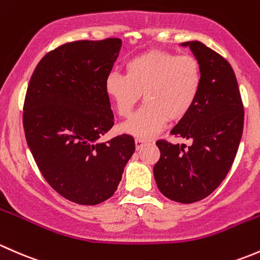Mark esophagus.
<instances>
[{
	"label": "esophagus",
	"mask_w": 260,
	"mask_h": 260,
	"mask_svg": "<svg viewBox=\"0 0 260 260\" xmlns=\"http://www.w3.org/2000/svg\"><path fill=\"white\" fill-rule=\"evenodd\" d=\"M148 143H149V140H145V139H141V138L135 139V146L138 150L143 148V146H145Z\"/></svg>",
	"instance_id": "obj_1"
}]
</instances>
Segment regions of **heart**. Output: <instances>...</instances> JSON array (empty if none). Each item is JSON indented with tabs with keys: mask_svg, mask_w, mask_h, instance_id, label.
<instances>
[{
	"mask_svg": "<svg viewBox=\"0 0 260 260\" xmlns=\"http://www.w3.org/2000/svg\"><path fill=\"white\" fill-rule=\"evenodd\" d=\"M126 75L112 71L105 79V93L120 117H129L139 100L145 105L122 126L141 139L159 133L169 121H179L194 106L203 82L200 62L191 55L152 49L125 63Z\"/></svg>",
	"mask_w": 260,
	"mask_h": 260,
	"instance_id": "b5f03b06",
	"label": "heart"
}]
</instances>
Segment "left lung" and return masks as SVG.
I'll return each mask as SVG.
<instances>
[{"mask_svg": "<svg viewBox=\"0 0 260 260\" xmlns=\"http://www.w3.org/2000/svg\"><path fill=\"white\" fill-rule=\"evenodd\" d=\"M200 62L203 82L194 106L170 131L191 145L157 140L156 185L174 202L190 204L210 195L225 179L239 148L244 108L237 77L225 58L199 41L184 42Z\"/></svg>", "mask_w": 260, "mask_h": 260, "instance_id": "1", "label": "left lung"}]
</instances>
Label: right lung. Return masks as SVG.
<instances>
[{
  "label": "right lung",
  "mask_w": 260,
  "mask_h": 260,
  "mask_svg": "<svg viewBox=\"0 0 260 260\" xmlns=\"http://www.w3.org/2000/svg\"><path fill=\"white\" fill-rule=\"evenodd\" d=\"M120 39L74 41L47 52L32 74L23 103V130L32 156L55 191L96 205L112 197L135 151L126 134L99 143L114 125L105 79Z\"/></svg>",
  "instance_id": "right-lung-1"
}]
</instances>
